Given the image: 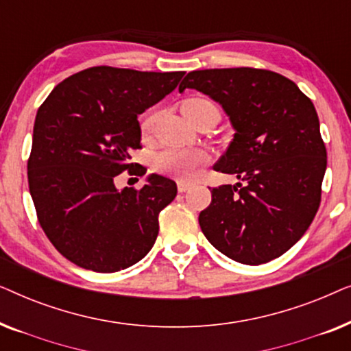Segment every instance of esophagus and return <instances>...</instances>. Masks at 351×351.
Segmentation results:
<instances>
[{"label": "esophagus", "instance_id": "esophagus-1", "mask_svg": "<svg viewBox=\"0 0 351 351\" xmlns=\"http://www.w3.org/2000/svg\"><path fill=\"white\" fill-rule=\"evenodd\" d=\"M191 189V184L190 182H185V180H179L177 182V190L180 191V193H185L186 190Z\"/></svg>", "mask_w": 351, "mask_h": 351}]
</instances>
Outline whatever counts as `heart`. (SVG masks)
<instances>
[{"label":"heart","mask_w":351,"mask_h":351,"mask_svg":"<svg viewBox=\"0 0 351 351\" xmlns=\"http://www.w3.org/2000/svg\"><path fill=\"white\" fill-rule=\"evenodd\" d=\"M182 113L190 123H196L206 114H219V108L214 102L204 97H191L182 102ZM158 113H148L141 123L143 136H148L155 128ZM206 161V153L189 148H166L153 155V169L166 176H174L179 179H191L198 167Z\"/></svg>","instance_id":"heart-1"}]
</instances>
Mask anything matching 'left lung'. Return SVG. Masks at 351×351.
Listing matches in <instances>:
<instances>
[{"label":"left lung","mask_w":351,"mask_h":351,"mask_svg":"<svg viewBox=\"0 0 351 351\" xmlns=\"http://www.w3.org/2000/svg\"><path fill=\"white\" fill-rule=\"evenodd\" d=\"M222 105L233 141L214 166L237 185L210 190L199 227L213 246L246 265H261L294 246L313 222L326 172V147L315 105L294 81L270 70L190 71L179 86Z\"/></svg>","instance_id":"left-lung-1"}]
</instances>
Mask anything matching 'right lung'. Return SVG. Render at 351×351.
<instances>
[{"instance_id":"right-lung-1","label":"right lung","mask_w":351,"mask_h":351,"mask_svg":"<svg viewBox=\"0 0 351 351\" xmlns=\"http://www.w3.org/2000/svg\"><path fill=\"white\" fill-rule=\"evenodd\" d=\"M184 71L90 66L57 84L38 108L28 186L46 237L86 270L134 265L156 241L158 215L177 195L174 180L152 174L141 190L114 177L145 174L131 161L142 148L137 114L160 102Z\"/></svg>"}]
</instances>
